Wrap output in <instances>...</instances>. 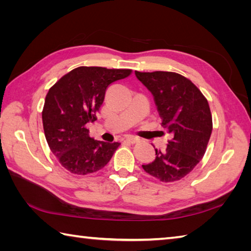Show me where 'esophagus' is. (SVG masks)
<instances>
[{"mask_svg": "<svg viewBox=\"0 0 251 251\" xmlns=\"http://www.w3.org/2000/svg\"><path fill=\"white\" fill-rule=\"evenodd\" d=\"M138 140L139 139H138V138L135 136H126L124 139L125 142H128V143H136Z\"/></svg>", "mask_w": 251, "mask_h": 251, "instance_id": "1", "label": "esophagus"}]
</instances>
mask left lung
Returning <instances> with one entry per match:
<instances>
[{"label":"left lung","mask_w":251,"mask_h":251,"mask_svg":"<svg viewBox=\"0 0 251 251\" xmlns=\"http://www.w3.org/2000/svg\"><path fill=\"white\" fill-rule=\"evenodd\" d=\"M135 74L153 95L164 128L172 135L166 149H155V159L142 168L163 182L182 179L200 163L209 141L212 117L208 101L190 79L178 73Z\"/></svg>","instance_id":"1"}]
</instances>
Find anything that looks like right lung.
Listing matches in <instances>:
<instances>
[{"label": "right lung", "mask_w": 251, "mask_h": 251, "mask_svg": "<svg viewBox=\"0 0 251 251\" xmlns=\"http://www.w3.org/2000/svg\"><path fill=\"white\" fill-rule=\"evenodd\" d=\"M130 73L128 69L78 67L49 90L42 112L45 137L51 152L70 173L98 172L121 145L90 138L86 124L97 120L106 87Z\"/></svg>", "instance_id": "obj_1"}]
</instances>
